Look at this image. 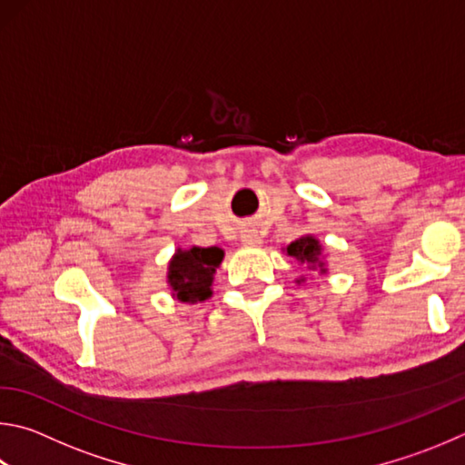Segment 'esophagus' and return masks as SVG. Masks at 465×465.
I'll return each instance as SVG.
<instances>
[{"instance_id": "obj_1", "label": "esophagus", "mask_w": 465, "mask_h": 465, "mask_svg": "<svg viewBox=\"0 0 465 465\" xmlns=\"http://www.w3.org/2000/svg\"><path fill=\"white\" fill-rule=\"evenodd\" d=\"M242 242L246 243V246H258V243L262 242L256 233H252V232H246L242 235Z\"/></svg>"}]
</instances>
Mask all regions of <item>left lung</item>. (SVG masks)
<instances>
[{
	"label": "left lung",
	"instance_id": "obj_1",
	"mask_svg": "<svg viewBox=\"0 0 465 465\" xmlns=\"http://www.w3.org/2000/svg\"><path fill=\"white\" fill-rule=\"evenodd\" d=\"M286 254L291 258L299 260L301 264H309V268H319L321 272H325V264L321 262V243L313 235H305V238L294 240L291 246H286Z\"/></svg>",
	"mask_w": 465,
	"mask_h": 465
}]
</instances>
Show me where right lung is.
Here are the masks:
<instances>
[{
  "label": "right lung",
  "mask_w": 465,
  "mask_h": 465,
  "mask_svg": "<svg viewBox=\"0 0 465 465\" xmlns=\"http://www.w3.org/2000/svg\"><path fill=\"white\" fill-rule=\"evenodd\" d=\"M223 250L197 248L176 250L168 264V284L181 302H197L211 297L215 268L222 264Z\"/></svg>",
  "instance_id": "add662e5"
}]
</instances>
